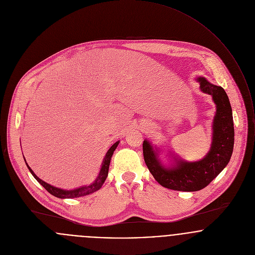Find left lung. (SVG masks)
I'll return each instance as SVG.
<instances>
[{
	"label": "left lung",
	"instance_id": "8db88e82",
	"mask_svg": "<svg viewBox=\"0 0 255 255\" xmlns=\"http://www.w3.org/2000/svg\"><path fill=\"white\" fill-rule=\"evenodd\" d=\"M202 92L213 97L216 104V116L213 122L212 145L208 154L201 160L188 162L175 159L172 167H164L157 158L149 141L142 144L143 158L154 179L171 190L194 192L207 187L230 162L234 150L235 128L233 112L226 91L220 86L211 84L206 78H197Z\"/></svg>",
	"mask_w": 255,
	"mask_h": 255
}]
</instances>
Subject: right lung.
Segmentation results:
<instances>
[{
  "label": "right lung",
  "mask_w": 255,
  "mask_h": 255,
  "mask_svg": "<svg viewBox=\"0 0 255 255\" xmlns=\"http://www.w3.org/2000/svg\"><path fill=\"white\" fill-rule=\"evenodd\" d=\"M119 142L120 141H117L116 143H114L111 148L108 150V152L106 153V156L104 157V160H103V163H102V167L100 170V173L98 175V177L96 178V180L89 186H84V187H80V188H77V189H74V190H63V189H60V188H57V187H54V186H51L49 185L48 183L42 181L41 179H39L32 170L30 169V167L27 165L25 159V164L27 166L28 170L30 171V173L32 174V176L38 181V183H40L44 189L49 192L51 195H53L54 197H57V198H60V199H71V198H79V197H82V196H86V195H89V194H92L96 191H98L102 185L104 184L107 176H108V172H109V167H110V162H111V158L114 154V151L116 150L117 146L119 145ZM24 158V157H23Z\"/></svg>",
  "instance_id": "1"
}]
</instances>
